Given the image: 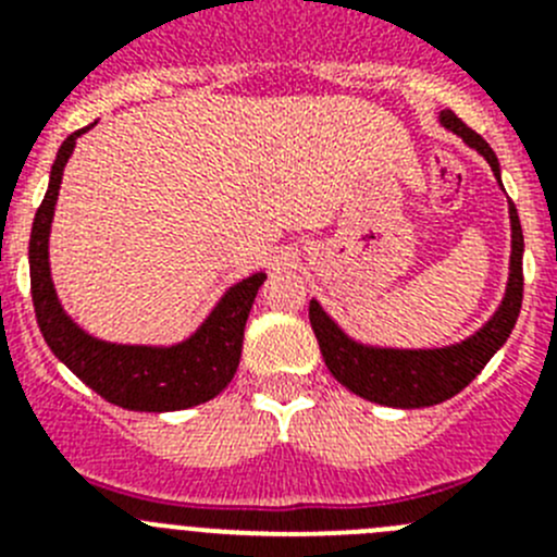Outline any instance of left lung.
<instances>
[{"label": "left lung", "mask_w": 557, "mask_h": 557, "mask_svg": "<svg viewBox=\"0 0 557 557\" xmlns=\"http://www.w3.org/2000/svg\"><path fill=\"white\" fill-rule=\"evenodd\" d=\"M441 125L457 133L469 147H474L482 159L488 161L502 186L499 161H496V152L491 150L488 141L482 139L480 133L471 131L469 125H462L451 111H441ZM508 211L510 273L505 298H502L499 309L491 314V321L460 343H451L444 348L366 346V343L348 337L314 298L309 301V323H312L318 346L326 359V368L339 385L368 398V401H376V405L416 410V407L441 405L446 398L457 396L482 368L488 366V359L505 346V339L513 332L521 309V289H524V275H521L524 236H521L516 206L508 203Z\"/></svg>", "instance_id": "8db88e82"}]
</instances>
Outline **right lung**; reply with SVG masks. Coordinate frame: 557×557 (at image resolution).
I'll list each match as a JSON object with an SVG mask.
<instances>
[{
	"label": "right lung",
	"mask_w": 557,
	"mask_h": 557,
	"mask_svg": "<svg viewBox=\"0 0 557 557\" xmlns=\"http://www.w3.org/2000/svg\"><path fill=\"white\" fill-rule=\"evenodd\" d=\"M95 127V125H88ZM61 145L49 172V186L29 234V287L47 346L81 382L106 401L136 412H172L203 405L234 379L243 357L245 323L268 273H253L231 284L195 332L172 346H127L88 334L63 309L49 273V231L55 218L63 166L83 133Z\"/></svg>",
	"instance_id": "add662e5"
}]
</instances>
